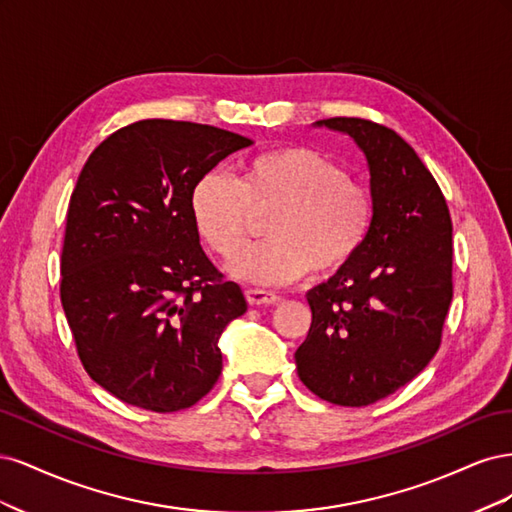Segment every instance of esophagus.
Instances as JSON below:
<instances>
[{"instance_id":"1","label":"esophagus","mask_w":512,"mask_h":512,"mask_svg":"<svg viewBox=\"0 0 512 512\" xmlns=\"http://www.w3.org/2000/svg\"><path fill=\"white\" fill-rule=\"evenodd\" d=\"M245 299L250 305H275L277 301H280V297H277L275 292L260 290V288H247Z\"/></svg>"}]
</instances>
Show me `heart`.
Wrapping results in <instances>:
<instances>
[{"label": "heart", "instance_id": "1", "mask_svg": "<svg viewBox=\"0 0 512 512\" xmlns=\"http://www.w3.org/2000/svg\"><path fill=\"white\" fill-rule=\"evenodd\" d=\"M269 211V237L230 262L243 282L280 286L318 273L344 269L369 235L374 205L361 181L309 147H277L239 166L237 181L222 173L200 177L190 192L198 237L215 254L230 258L250 235L252 213Z\"/></svg>", "mask_w": 512, "mask_h": 512}]
</instances>
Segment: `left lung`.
Instances as JSON below:
<instances>
[{"label": "left lung", "mask_w": 512, "mask_h": 512, "mask_svg": "<svg viewBox=\"0 0 512 512\" xmlns=\"http://www.w3.org/2000/svg\"><path fill=\"white\" fill-rule=\"evenodd\" d=\"M350 136L369 168V235L344 269L307 292L312 327L294 352L309 391L361 408L395 393L438 352L453 299L446 200L397 132L359 117L316 121Z\"/></svg>", "instance_id": "left-lung-1"}]
</instances>
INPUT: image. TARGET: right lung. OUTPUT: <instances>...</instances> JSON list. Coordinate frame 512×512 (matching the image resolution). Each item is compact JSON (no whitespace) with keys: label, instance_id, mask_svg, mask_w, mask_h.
I'll list each match as a JSON object with an SVG mask.
<instances>
[{"label":"right lung","instance_id":"obj_1","mask_svg":"<svg viewBox=\"0 0 512 512\" xmlns=\"http://www.w3.org/2000/svg\"><path fill=\"white\" fill-rule=\"evenodd\" d=\"M252 143L203 123L145 119L108 136L81 170L61 305L91 380L130 406L190 408L220 378V337L247 303L200 247L190 192Z\"/></svg>","mask_w":512,"mask_h":512}]
</instances>
